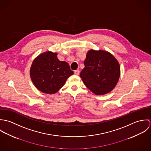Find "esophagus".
Returning a JSON list of instances; mask_svg holds the SVG:
<instances>
[{"label":"esophagus","mask_w":151,"mask_h":151,"mask_svg":"<svg viewBox=\"0 0 151 151\" xmlns=\"http://www.w3.org/2000/svg\"><path fill=\"white\" fill-rule=\"evenodd\" d=\"M79 73H80V71H79V70H75V71H74V74H75L76 75H78Z\"/></svg>","instance_id":"34e87169"}]
</instances>
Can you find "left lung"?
<instances>
[{"label": "left lung", "instance_id": "1", "mask_svg": "<svg viewBox=\"0 0 151 151\" xmlns=\"http://www.w3.org/2000/svg\"><path fill=\"white\" fill-rule=\"evenodd\" d=\"M80 77L86 86L96 95H105L116 86L120 75L118 61L109 52L90 50Z\"/></svg>", "mask_w": 151, "mask_h": 151}]
</instances>
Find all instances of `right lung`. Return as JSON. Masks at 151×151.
<instances>
[{
  "instance_id": "1",
  "label": "right lung",
  "mask_w": 151,
  "mask_h": 151,
  "mask_svg": "<svg viewBox=\"0 0 151 151\" xmlns=\"http://www.w3.org/2000/svg\"><path fill=\"white\" fill-rule=\"evenodd\" d=\"M73 74L67 62L60 61L57 53L50 51L37 57L30 68L34 85L39 91L49 94L57 92Z\"/></svg>"
}]
</instances>
